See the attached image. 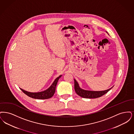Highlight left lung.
Listing matches in <instances>:
<instances>
[{
    "instance_id": "8db88e82",
    "label": "left lung",
    "mask_w": 134,
    "mask_h": 134,
    "mask_svg": "<svg viewBox=\"0 0 134 134\" xmlns=\"http://www.w3.org/2000/svg\"><path fill=\"white\" fill-rule=\"evenodd\" d=\"M75 81V90L76 93L79 96L82 97L83 98L87 99H94L102 97L105 94L107 93L112 87L110 88L102 91H86L82 89L80 87L79 83L76 81V80H74Z\"/></svg>"
}]
</instances>
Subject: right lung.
<instances>
[{
	"label": "right lung",
	"instance_id": "1",
	"mask_svg": "<svg viewBox=\"0 0 134 134\" xmlns=\"http://www.w3.org/2000/svg\"><path fill=\"white\" fill-rule=\"evenodd\" d=\"M61 76H62V75L58 77L54 80V81L52 83V84L51 86V87H49L48 89H47V90L43 91V92H38V93H30V92L25 91L20 88L25 94H26L29 97L32 98L33 99H49L52 97L55 93V88H56L57 83L58 82L59 79Z\"/></svg>",
	"mask_w": 134,
	"mask_h": 134
}]
</instances>
